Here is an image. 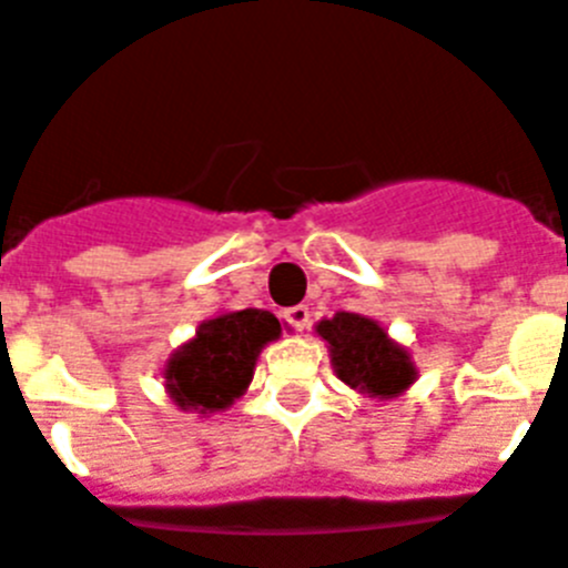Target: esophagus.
<instances>
[{
	"instance_id": "1",
	"label": "esophagus",
	"mask_w": 568,
	"mask_h": 568,
	"mask_svg": "<svg viewBox=\"0 0 568 568\" xmlns=\"http://www.w3.org/2000/svg\"><path fill=\"white\" fill-rule=\"evenodd\" d=\"M285 321L292 323L297 332H303V328L308 326V321H312V312H308L306 306H294V308H288V312H285Z\"/></svg>"
}]
</instances>
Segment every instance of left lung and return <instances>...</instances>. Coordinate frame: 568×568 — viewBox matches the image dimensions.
Returning <instances> with one entry per match:
<instances>
[{"label": "left lung", "mask_w": 568, "mask_h": 568, "mask_svg": "<svg viewBox=\"0 0 568 568\" xmlns=\"http://www.w3.org/2000/svg\"><path fill=\"white\" fill-rule=\"evenodd\" d=\"M314 332L326 341L337 378L361 395L389 402L416 384L418 369L409 349L393 341L373 317L337 312L335 317H323Z\"/></svg>", "instance_id": "left-lung-1"}]
</instances>
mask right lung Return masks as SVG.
Here are the masks:
<instances>
[{"label":"right lung","instance_id":"right-lung-1","mask_svg":"<svg viewBox=\"0 0 568 568\" xmlns=\"http://www.w3.org/2000/svg\"><path fill=\"white\" fill-rule=\"evenodd\" d=\"M280 335V321L262 308L219 312L202 321L161 369L170 402L202 418L227 409L245 395L260 352Z\"/></svg>","mask_w":568,"mask_h":568}]
</instances>
